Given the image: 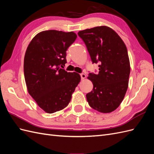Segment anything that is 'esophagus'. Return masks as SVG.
Masks as SVG:
<instances>
[{"instance_id": "1", "label": "esophagus", "mask_w": 154, "mask_h": 154, "mask_svg": "<svg viewBox=\"0 0 154 154\" xmlns=\"http://www.w3.org/2000/svg\"><path fill=\"white\" fill-rule=\"evenodd\" d=\"M80 76H81V78H82V80H83V79H85L86 78V75L84 73H81Z\"/></svg>"}]
</instances>
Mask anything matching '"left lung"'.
Segmentation results:
<instances>
[{
  "label": "left lung",
  "instance_id": "left-lung-1",
  "mask_svg": "<svg viewBox=\"0 0 154 154\" xmlns=\"http://www.w3.org/2000/svg\"><path fill=\"white\" fill-rule=\"evenodd\" d=\"M85 44L92 63L99 62L98 74L87 78L93 89L87 94L88 105L102 113H109L120 105L128 85L130 72L127 47L110 27L97 26L78 32Z\"/></svg>",
  "mask_w": 154,
  "mask_h": 154
}]
</instances>
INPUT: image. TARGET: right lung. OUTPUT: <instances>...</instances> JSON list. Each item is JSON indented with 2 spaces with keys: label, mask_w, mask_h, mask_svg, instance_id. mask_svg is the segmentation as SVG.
Here are the masks:
<instances>
[{
  "label": "right lung",
  "mask_w": 154,
  "mask_h": 154,
  "mask_svg": "<svg viewBox=\"0 0 154 154\" xmlns=\"http://www.w3.org/2000/svg\"><path fill=\"white\" fill-rule=\"evenodd\" d=\"M77 38L74 32L42 31L32 39L24 61L29 94L45 112L52 114L68 105L81 77L62 69L66 51Z\"/></svg>",
  "instance_id": "right-lung-1"
}]
</instances>
